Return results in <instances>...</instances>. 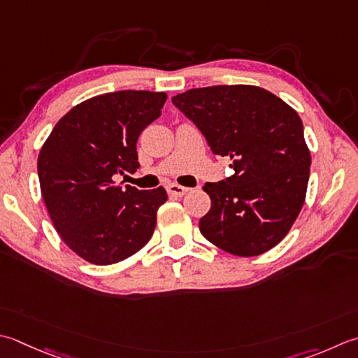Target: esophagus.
I'll list each match as a JSON object with an SVG mask.
<instances>
[{"mask_svg":"<svg viewBox=\"0 0 358 358\" xmlns=\"http://www.w3.org/2000/svg\"><path fill=\"white\" fill-rule=\"evenodd\" d=\"M187 191H189L187 187L180 186V185H175V183L167 186V192H169L171 195H175V197H183V195H185Z\"/></svg>","mask_w":358,"mask_h":358,"instance_id":"obj_1","label":"esophagus"}]
</instances>
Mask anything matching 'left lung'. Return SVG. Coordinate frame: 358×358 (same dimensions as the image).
<instances>
[{
  "label": "left lung",
  "instance_id": "1",
  "mask_svg": "<svg viewBox=\"0 0 358 358\" xmlns=\"http://www.w3.org/2000/svg\"><path fill=\"white\" fill-rule=\"evenodd\" d=\"M172 102L234 171L203 187L211 209L199 222L201 234L237 256L271 250L295 223L309 181L310 152L296 111L253 85L194 88Z\"/></svg>",
  "mask_w": 358,
  "mask_h": 358
}]
</instances>
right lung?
Listing matches in <instances>:
<instances>
[{"label": "right lung", "instance_id": "add662e5", "mask_svg": "<svg viewBox=\"0 0 358 358\" xmlns=\"http://www.w3.org/2000/svg\"><path fill=\"white\" fill-rule=\"evenodd\" d=\"M166 93L122 90L76 105L55 124L38 155L45 205L62 241L96 265L121 262L150 241L163 186L117 183L138 169L136 141L161 116Z\"/></svg>", "mask_w": 358, "mask_h": 358}]
</instances>
